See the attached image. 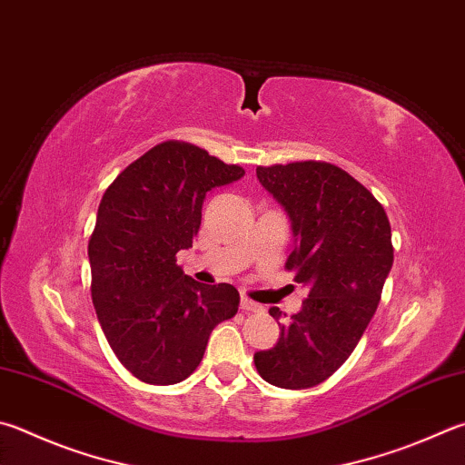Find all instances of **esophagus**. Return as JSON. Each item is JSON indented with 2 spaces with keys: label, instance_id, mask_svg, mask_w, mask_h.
<instances>
[{
  "label": "esophagus",
  "instance_id": "1",
  "mask_svg": "<svg viewBox=\"0 0 465 465\" xmlns=\"http://www.w3.org/2000/svg\"><path fill=\"white\" fill-rule=\"evenodd\" d=\"M240 307H242V311H248V313H258V311H262V305H258V302H254L248 297H242Z\"/></svg>",
  "mask_w": 465,
  "mask_h": 465
}]
</instances>
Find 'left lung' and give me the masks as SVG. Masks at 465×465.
Wrapping results in <instances>:
<instances>
[{"label":"left lung","instance_id":"8db88e82","mask_svg":"<svg viewBox=\"0 0 465 465\" xmlns=\"http://www.w3.org/2000/svg\"><path fill=\"white\" fill-rule=\"evenodd\" d=\"M256 176L291 219L286 268L297 270L309 297L291 323H278L276 345L256 351L254 364L268 384L301 391L331 376L374 317L394 260L391 222L372 193L333 164L258 166Z\"/></svg>","mask_w":465,"mask_h":465}]
</instances>
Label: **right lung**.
I'll return each mask as SVG.
<instances>
[{
    "label": "right lung",
    "mask_w": 465,
    "mask_h": 465,
    "mask_svg": "<svg viewBox=\"0 0 465 465\" xmlns=\"http://www.w3.org/2000/svg\"><path fill=\"white\" fill-rule=\"evenodd\" d=\"M243 174L171 140L134 160L104 193L89 240L91 297L117 360L142 382L189 378L215 325L238 313L240 292L193 281L176 252L193 246L207 193Z\"/></svg>",
    "instance_id": "1"
}]
</instances>
